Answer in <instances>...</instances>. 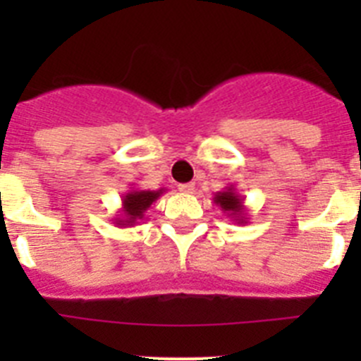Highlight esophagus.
Masks as SVG:
<instances>
[{"mask_svg": "<svg viewBox=\"0 0 361 361\" xmlns=\"http://www.w3.org/2000/svg\"><path fill=\"white\" fill-rule=\"evenodd\" d=\"M178 190L183 191V193H193V190H195V184H193V183L178 184Z\"/></svg>", "mask_w": 361, "mask_h": 361, "instance_id": "esophagus-1", "label": "esophagus"}]
</instances>
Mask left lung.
Instances as JSON below:
<instances>
[{
    "instance_id": "8db88e82",
    "label": "left lung",
    "mask_w": 361,
    "mask_h": 361,
    "mask_svg": "<svg viewBox=\"0 0 361 361\" xmlns=\"http://www.w3.org/2000/svg\"><path fill=\"white\" fill-rule=\"evenodd\" d=\"M213 202L219 206L222 212L226 213V216L237 222V224H247V208L244 206V197L237 191V188L228 186L222 191H216L215 197H213Z\"/></svg>"
}]
</instances>
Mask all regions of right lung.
I'll list each match as a JSON object with an SVG mask.
<instances>
[{
	"mask_svg": "<svg viewBox=\"0 0 361 361\" xmlns=\"http://www.w3.org/2000/svg\"><path fill=\"white\" fill-rule=\"evenodd\" d=\"M164 188L157 191L149 190H130L126 195L121 199V209L114 216V224L117 228H133L145 219V213L152 208V204L164 193Z\"/></svg>",
	"mask_w": 361,
	"mask_h": 361,
	"instance_id": "1",
	"label": "right lung"
}]
</instances>
